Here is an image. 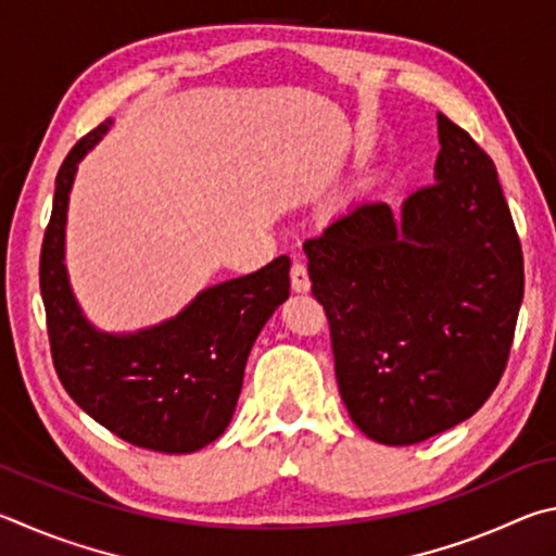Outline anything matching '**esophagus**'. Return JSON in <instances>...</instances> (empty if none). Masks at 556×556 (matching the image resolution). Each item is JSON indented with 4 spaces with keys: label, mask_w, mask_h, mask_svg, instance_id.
Masks as SVG:
<instances>
[{
    "label": "esophagus",
    "mask_w": 556,
    "mask_h": 556,
    "mask_svg": "<svg viewBox=\"0 0 556 556\" xmlns=\"http://www.w3.org/2000/svg\"><path fill=\"white\" fill-rule=\"evenodd\" d=\"M309 273L307 266L303 261H295L293 268H290V288H293V293H307L309 290Z\"/></svg>",
    "instance_id": "esophagus-1"
}]
</instances>
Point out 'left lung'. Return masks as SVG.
Instances as JSON below:
<instances>
[{
  "instance_id": "obj_1",
  "label": "left lung",
  "mask_w": 556,
  "mask_h": 556,
  "mask_svg": "<svg viewBox=\"0 0 556 556\" xmlns=\"http://www.w3.org/2000/svg\"><path fill=\"white\" fill-rule=\"evenodd\" d=\"M437 126L434 182L401 214L358 202L303 247L349 417L388 446L452 430L489 401L525 290L491 155L444 114Z\"/></svg>"
}]
</instances>
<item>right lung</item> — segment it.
Wrapping results in <instances>:
<instances>
[{"label":"right lung","mask_w":556,"mask_h":556,"mask_svg":"<svg viewBox=\"0 0 556 556\" xmlns=\"http://www.w3.org/2000/svg\"><path fill=\"white\" fill-rule=\"evenodd\" d=\"M110 124L83 136L55 178L38 266L53 366L67 395L124 442L190 454L227 430L251 346L290 295V258L278 256L256 273L202 290L180 315L155 327L97 332L67 283L65 214L77 163Z\"/></svg>","instance_id":"add662e5"}]
</instances>
